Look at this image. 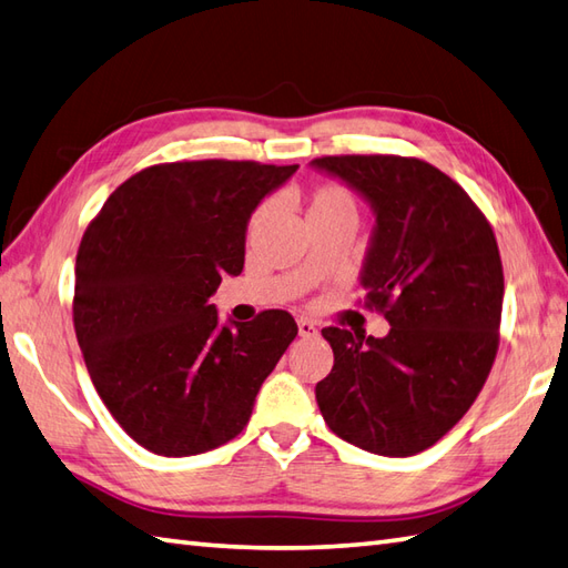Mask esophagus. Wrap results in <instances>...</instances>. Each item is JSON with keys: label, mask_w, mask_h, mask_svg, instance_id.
<instances>
[{"label": "esophagus", "mask_w": 568, "mask_h": 568, "mask_svg": "<svg viewBox=\"0 0 568 568\" xmlns=\"http://www.w3.org/2000/svg\"><path fill=\"white\" fill-rule=\"evenodd\" d=\"M297 332H300L302 338H314L316 334H320V332H316V326L310 320H300L297 322Z\"/></svg>", "instance_id": "esophagus-1"}]
</instances>
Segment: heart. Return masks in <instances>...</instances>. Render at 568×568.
I'll return each instance as SVG.
<instances>
[{
	"instance_id": "obj_1",
	"label": "heart",
	"mask_w": 568,
	"mask_h": 568,
	"mask_svg": "<svg viewBox=\"0 0 568 568\" xmlns=\"http://www.w3.org/2000/svg\"><path fill=\"white\" fill-rule=\"evenodd\" d=\"M334 210H353V201L351 195L338 189V186H322L320 191H314V195L310 197V205H307V217L312 215H322V213H334ZM261 210L254 215L252 220V227H256L258 220H261Z\"/></svg>"
}]
</instances>
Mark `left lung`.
Segmentation results:
<instances>
[{
  "label": "left lung",
  "instance_id": "8db88e82",
  "mask_svg": "<svg viewBox=\"0 0 568 568\" xmlns=\"http://www.w3.org/2000/svg\"><path fill=\"white\" fill-rule=\"evenodd\" d=\"M373 210L361 285L385 312L375 338L328 326L334 367L316 404L338 438L385 457L438 443L477 399L496 358L504 268L491 224L440 169L392 154L320 156Z\"/></svg>",
  "mask_w": 568,
  "mask_h": 568
}]
</instances>
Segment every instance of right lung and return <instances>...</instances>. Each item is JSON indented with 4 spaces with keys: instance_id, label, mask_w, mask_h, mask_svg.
Segmentation results:
<instances>
[{
    "instance_id": "obj_1",
    "label": "right lung",
    "mask_w": 568,
    "mask_h": 568,
    "mask_svg": "<svg viewBox=\"0 0 568 568\" xmlns=\"http://www.w3.org/2000/svg\"><path fill=\"white\" fill-rule=\"evenodd\" d=\"M297 164L174 162L121 183L77 252L74 332L121 428L164 457L220 447L246 426L297 324L283 310L220 322L224 275L244 268L246 227Z\"/></svg>"
}]
</instances>
